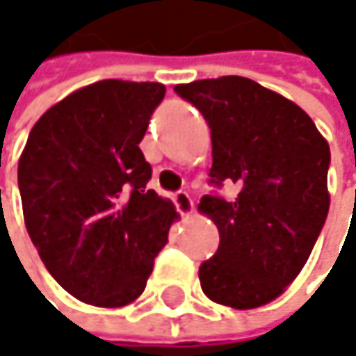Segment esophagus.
<instances>
[{"instance_id":"obj_1","label":"esophagus","mask_w":356,"mask_h":356,"mask_svg":"<svg viewBox=\"0 0 356 356\" xmlns=\"http://www.w3.org/2000/svg\"><path fill=\"white\" fill-rule=\"evenodd\" d=\"M173 200H175V206H177L179 214L187 216V214L193 210V202H191V197H189V193H187V191H177Z\"/></svg>"}]
</instances>
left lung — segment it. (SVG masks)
<instances>
[{"mask_svg": "<svg viewBox=\"0 0 356 356\" xmlns=\"http://www.w3.org/2000/svg\"><path fill=\"white\" fill-rule=\"evenodd\" d=\"M210 125L214 187L200 212L218 227L216 253L200 266L214 303L253 309L297 278L327 216L330 146L293 101L241 78L222 76L175 86Z\"/></svg>", "mask_w": 356, "mask_h": 356, "instance_id": "obj_1", "label": "left lung"}]
</instances>
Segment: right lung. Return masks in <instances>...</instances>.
<instances>
[{"instance_id": "right-lung-1", "label": "right lung", "mask_w": 356, "mask_h": 356, "mask_svg": "<svg viewBox=\"0 0 356 356\" xmlns=\"http://www.w3.org/2000/svg\"><path fill=\"white\" fill-rule=\"evenodd\" d=\"M163 99L159 82L80 88L36 121L20 156L26 231L49 274L84 303L138 299L177 218L146 187L152 167L138 146Z\"/></svg>"}]
</instances>
